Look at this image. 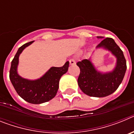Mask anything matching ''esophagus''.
<instances>
[{
	"mask_svg": "<svg viewBox=\"0 0 134 134\" xmlns=\"http://www.w3.org/2000/svg\"><path fill=\"white\" fill-rule=\"evenodd\" d=\"M69 62H70V65H74V64H76L75 60H74V59H73V58L70 59Z\"/></svg>",
	"mask_w": 134,
	"mask_h": 134,
	"instance_id": "esophagus-1",
	"label": "esophagus"
}]
</instances>
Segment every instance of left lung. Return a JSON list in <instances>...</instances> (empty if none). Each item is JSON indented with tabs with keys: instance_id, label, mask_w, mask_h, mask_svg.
I'll return each instance as SVG.
<instances>
[{
	"instance_id": "1",
	"label": "left lung",
	"mask_w": 134,
	"mask_h": 134,
	"mask_svg": "<svg viewBox=\"0 0 134 134\" xmlns=\"http://www.w3.org/2000/svg\"><path fill=\"white\" fill-rule=\"evenodd\" d=\"M103 38V37H98ZM103 47L111 51L117 58V65L111 72L102 74L96 70L90 59L78 62L76 65L80 70L78 84L84 93L91 97H104L114 93L121 83L127 65L122 50L113 39L107 37L98 44L97 48Z\"/></svg>"
}]
</instances>
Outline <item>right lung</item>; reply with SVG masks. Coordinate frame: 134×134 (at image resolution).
I'll use <instances>...</instances> for the list:
<instances>
[{"label":"right lung","mask_w":134,"mask_h":134,"mask_svg":"<svg viewBox=\"0 0 134 134\" xmlns=\"http://www.w3.org/2000/svg\"><path fill=\"white\" fill-rule=\"evenodd\" d=\"M28 42L19 48L11 62L9 78L17 94L28 103L41 104L48 102L56 94L61 76L68 71L69 62L62 67H52L41 78L36 80H29L21 78L16 72L19 56L22 51L31 44Z\"/></svg>","instance_id":"1"}]
</instances>
